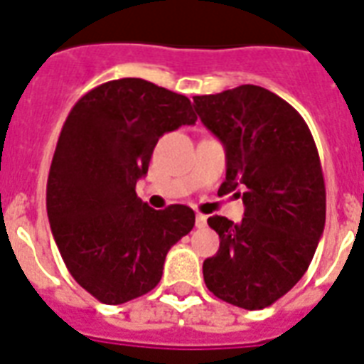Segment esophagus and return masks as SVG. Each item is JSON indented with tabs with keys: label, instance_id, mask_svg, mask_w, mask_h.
<instances>
[{
	"label": "esophagus",
	"instance_id": "34e87169",
	"mask_svg": "<svg viewBox=\"0 0 364 364\" xmlns=\"http://www.w3.org/2000/svg\"><path fill=\"white\" fill-rule=\"evenodd\" d=\"M206 221H208L206 215H202V213H196V221H194V223H196V227H198V229L206 227Z\"/></svg>",
	"mask_w": 364,
	"mask_h": 364
}]
</instances>
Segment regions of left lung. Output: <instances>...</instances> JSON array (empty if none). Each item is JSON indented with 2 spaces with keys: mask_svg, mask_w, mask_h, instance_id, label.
<instances>
[{
  "mask_svg": "<svg viewBox=\"0 0 364 364\" xmlns=\"http://www.w3.org/2000/svg\"><path fill=\"white\" fill-rule=\"evenodd\" d=\"M202 124L225 146L219 194L242 196L240 223L212 215L219 250L202 271L213 296L263 309L304 277L326 218L317 146L298 110L259 85L194 97Z\"/></svg>",
  "mask_w": 364,
  "mask_h": 364,
  "instance_id": "obj_1",
  "label": "left lung"
}]
</instances>
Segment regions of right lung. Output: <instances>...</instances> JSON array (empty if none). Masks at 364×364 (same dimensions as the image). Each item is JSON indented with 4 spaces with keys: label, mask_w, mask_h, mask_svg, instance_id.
Instances as JSON below:
<instances>
[{
    "label": "right lung",
    "mask_w": 364,
    "mask_h": 364,
    "mask_svg": "<svg viewBox=\"0 0 364 364\" xmlns=\"http://www.w3.org/2000/svg\"><path fill=\"white\" fill-rule=\"evenodd\" d=\"M194 122L187 97L141 77L102 83L66 118L47 179V215L66 269L102 304L151 292L168 250L194 227L188 206L152 210L135 193L158 139Z\"/></svg>",
    "instance_id": "right-lung-1"
}]
</instances>
